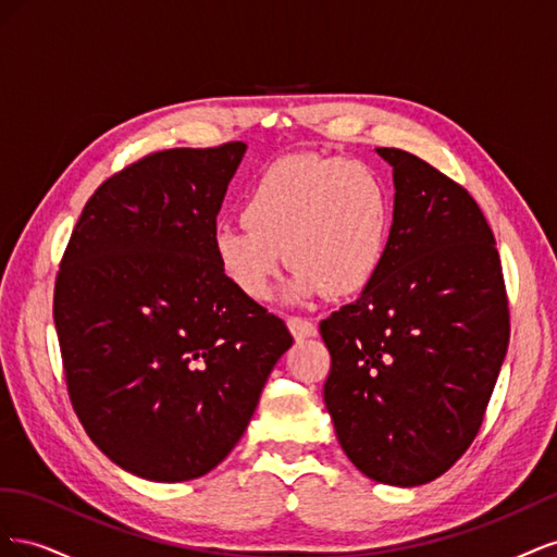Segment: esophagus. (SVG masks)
I'll use <instances>...</instances> for the list:
<instances>
[{
	"label": "esophagus",
	"mask_w": 557,
	"mask_h": 557,
	"mask_svg": "<svg viewBox=\"0 0 557 557\" xmlns=\"http://www.w3.org/2000/svg\"><path fill=\"white\" fill-rule=\"evenodd\" d=\"M288 330L295 336V339H309V336H315V325L307 318H288Z\"/></svg>",
	"instance_id": "34e87169"
}]
</instances>
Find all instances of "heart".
<instances>
[{"mask_svg":"<svg viewBox=\"0 0 557 557\" xmlns=\"http://www.w3.org/2000/svg\"><path fill=\"white\" fill-rule=\"evenodd\" d=\"M391 197L374 166L360 160L293 156L274 162L242 201L246 227L213 232L223 276L246 299L272 295L283 252L295 272L285 285L293 305L325 290H364L385 258Z\"/></svg>","mask_w":557,"mask_h":557,"instance_id":"obj_1","label":"heart"}]
</instances>
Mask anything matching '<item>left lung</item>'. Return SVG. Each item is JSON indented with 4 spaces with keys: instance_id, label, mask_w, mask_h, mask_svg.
Here are the masks:
<instances>
[{
    "instance_id": "1",
    "label": "left lung",
    "mask_w": 557,
    "mask_h": 557,
    "mask_svg": "<svg viewBox=\"0 0 557 557\" xmlns=\"http://www.w3.org/2000/svg\"><path fill=\"white\" fill-rule=\"evenodd\" d=\"M385 258L352 305L320 323L332 356L325 407L367 479L434 481L474 442L509 346L491 225L471 195L399 148Z\"/></svg>"
}]
</instances>
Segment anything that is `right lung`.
I'll list each match as a JSON object with an SVG mask.
<instances>
[{
  "instance_id": "obj_1",
  "label": "right lung",
  "mask_w": 557,
  "mask_h": 557,
  "mask_svg": "<svg viewBox=\"0 0 557 557\" xmlns=\"http://www.w3.org/2000/svg\"><path fill=\"white\" fill-rule=\"evenodd\" d=\"M244 156L234 141L139 160L99 185L64 250L53 315L74 411L113 465L146 481L221 465L293 346L213 256Z\"/></svg>"
}]
</instances>
